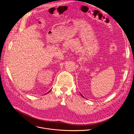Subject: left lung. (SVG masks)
<instances>
[{
    "label": "left lung",
    "instance_id": "obj_1",
    "mask_svg": "<svg viewBox=\"0 0 134 134\" xmlns=\"http://www.w3.org/2000/svg\"><path fill=\"white\" fill-rule=\"evenodd\" d=\"M81 96H82V97H83V96H82L81 94Z\"/></svg>",
    "mask_w": 134,
    "mask_h": 134
}]
</instances>
